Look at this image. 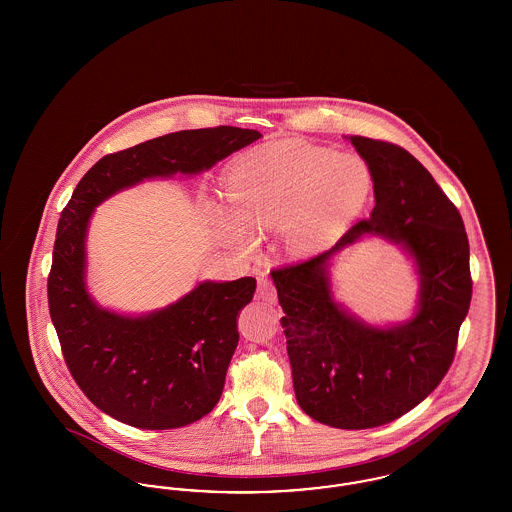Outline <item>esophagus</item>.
Segmentation results:
<instances>
[{
    "label": "esophagus",
    "mask_w": 512,
    "mask_h": 512,
    "mask_svg": "<svg viewBox=\"0 0 512 512\" xmlns=\"http://www.w3.org/2000/svg\"><path fill=\"white\" fill-rule=\"evenodd\" d=\"M257 297H259V299H263L265 303H276V297H278V295H276V288L272 286V282L268 280L265 274L259 278Z\"/></svg>",
    "instance_id": "esophagus-1"
}]
</instances>
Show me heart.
<instances>
[{
    "label": "heart",
    "instance_id": "b5f03b06",
    "mask_svg": "<svg viewBox=\"0 0 512 512\" xmlns=\"http://www.w3.org/2000/svg\"><path fill=\"white\" fill-rule=\"evenodd\" d=\"M368 194L370 172L361 159L309 144L255 151L226 178V195L238 220L251 230L280 228L297 255L332 244L363 211ZM241 225L230 220L226 230L245 244L249 234Z\"/></svg>",
    "mask_w": 512,
    "mask_h": 512
}]
</instances>
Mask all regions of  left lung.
Returning <instances> with one entry per match:
<instances>
[{"instance_id": "obj_1", "label": "left lung", "mask_w": 512, "mask_h": 512, "mask_svg": "<svg viewBox=\"0 0 512 512\" xmlns=\"http://www.w3.org/2000/svg\"><path fill=\"white\" fill-rule=\"evenodd\" d=\"M374 182L376 205L332 249L274 268L286 313L282 328L299 407L341 430L388 424L424 401L453 363L470 307V247L457 207L413 155L390 142L351 136ZM363 235L399 243L421 276L417 315L376 329L349 316L331 297L329 259Z\"/></svg>"}]
</instances>
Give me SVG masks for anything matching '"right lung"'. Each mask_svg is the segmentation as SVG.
<instances>
[{
    "label": "right lung",
    "mask_w": 512,
    "mask_h": 512,
    "mask_svg": "<svg viewBox=\"0 0 512 512\" xmlns=\"http://www.w3.org/2000/svg\"><path fill=\"white\" fill-rule=\"evenodd\" d=\"M236 126L182 130L101 157L61 213L48 276L51 322L74 382L103 413L142 430L192 424L219 403L255 278L201 282L169 307L124 317L86 290V232L101 201L146 178L197 174L253 144Z\"/></svg>",
    "instance_id": "add662e5"
}]
</instances>
